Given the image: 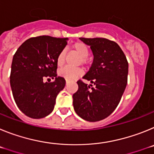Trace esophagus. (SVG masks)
Masks as SVG:
<instances>
[{"instance_id": "obj_1", "label": "esophagus", "mask_w": 154, "mask_h": 154, "mask_svg": "<svg viewBox=\"0 0 154 154\" xmlns=\"http://www.w3.org/2000/svg\"><path fill=\"white\" fill-rule=\"evenodd\" d=\"M68 83H69V81H68V80H66V85H68Z\"/></svg>"}]
</instances>
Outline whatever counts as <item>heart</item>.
Returning <instances> with one entry per match:
<instances>
[{
  "instance_id": "obj_1",
  "label": "heart",
  "mask_w": 154,
  "mask_h": 154,
  "mask_svg": "<svg viewBox=\"0 0 154 154\" xmlns=\"http://www.w3.org/2000/svg\"><path fill=\"white\" fill-rule=\"evenodd\" d=\"M73 51L75 52L77 55H79L81 57V60L80 62L82 64L86 63V58L89 55V48L84 44L83 42H77L75 44L72 45V46ZM65 55H66V52L65 50L63 49L58 53V56L56 58V62L58 66H62L65 62ZM83 72L81 69H72V68L69 67H65L63 69H60L58 71V75L61 77H63L68 81H72V80L77 79L79 78L80 76H82Z\"/></svg>"
}]
</instances>
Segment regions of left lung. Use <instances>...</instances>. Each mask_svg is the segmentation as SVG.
I'll return each mask as SVG.
<instances>
[{
	"mask_svg": "<svg viewBox=\"0 0 154 154\" xmlns=\"http://www.w3.org/2000/svg\"><path fill=\"white\" fill-rule=\"evenodd\" d=\"M80 40L90 46L94 58L83 79L77 82L78 91L73 94L75 112L83 119L97 122L108 117L120 102L128 76V62L118 44L103 38Z\"/></svg>",
	"mask_w": 154,
	"mask_h": 154,
	"instance_id": "1",
	"label": "left lung"
}]
</instances>
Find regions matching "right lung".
I'll return each instance as SVG.
<instances>
[{
    "label": "right lung",
    "mask_w": 154,
    "mask_h": 154,
    "mask_svg": "<svg viewBox=\"0 0 154 154\" xmlns=\"http://www.w3.org/2000/svg\"><path fill=\"white\" fill-rule=\"evenodd\" d=\"M68 38L48 35L33 37L17 48L14 55L10 83L19 109L32 119H41L52 112L58 94L65 80L57 77L58 53L67 45ZM55 78L51 83L44 79Z\"/></svg>",
    "instance_id": "add662e5"
}]
</instances>
